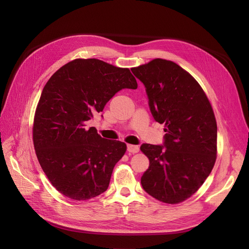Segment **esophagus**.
Segmentation results:
<instances>
[{
	"instance_id": "34e87169",
	"label": "esophagus",
	"mask_w": 249,
	"mask_h": 249,
	"mask_svg": "<svg viewBox=\"0 0 249 249\" xmlns=\"http://www.w3.org/2000/svg\"><path fill=\"white\" fill-rule=\"evenodd\" d=\"M126 150L131 154H136L139 152V147L137 145H133V144H127L126 145Z\"/></svg>"
}]
</instances>
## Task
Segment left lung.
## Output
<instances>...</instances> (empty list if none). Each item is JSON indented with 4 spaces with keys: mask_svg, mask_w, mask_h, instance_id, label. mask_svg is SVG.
<instances>
[{
    "mask_svg": "<svg viewBox=\"0 0 249 249\" xmlns=\"http://www.w3.org/2000/svg\"><path fill=\"white\" fill-rule=\"evenodd\" d=\"M131 71L145 87L154 119L165 124L163 144L140 146L149 159L142 188L160 201L182 202L199 189L214 167L213 109L196 80L175 62L154 59Z\"/></svg>",
    "mask_w": 249,
    "mask_h": 249,
    "instance_id": "1",
    "label": "left lung"
}]
</instances>
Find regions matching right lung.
<instances>
[{"mask_svg":"<svg viewBox=\"0 0 249 249\" xmlns=\"http://www.w3.org/2000/svg\"><path fill=\"white\" fill-rule=\"evenodd\" d=\"M124 88H137L130 70L97 59L69 62L44 86L35 112L33 142L43 172L64 196L86 200L108 189L126 145L102 138L85 123Z\"/></svg>","mask_w":249,"mask_h":249,"instance_id":"add662e5","label":"right lung"}]
</instances>
